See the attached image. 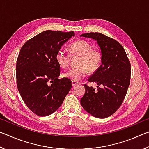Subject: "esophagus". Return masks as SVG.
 <instances>
[{
  "label": "esophagus",
  "mask_w": 149,
  "mask_h": 149,
  "mask_svg": "<svg viewBox=\"0 0 149 149\" xmlns=\"http://www.w3.org/2000/svg\"><path fill=\"white\" fill-rule=\"evenodd\" d=\"M78 84H79V83L77 82V81H72V85L73 87H75V85H77Z\"/></svg>",
  "instance_id": "1"
}]
</instances>
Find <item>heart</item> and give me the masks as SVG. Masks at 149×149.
<instances>
[{
	"label": "heart",
	"mask_w": 149,
	"mask_h": 149,
	"mask_svg": "<svg viewBox=\"0 0 149 149\" xmlns=\"http://www.w3.org/2000/svg\"><path fill=\"white\" fill-rule=\"evenodd\" d=\"M70 53L79 55L77 68L68 70L64 76L74 81H79L85 77L89 71L95 72L99 69L102 62L101 52L97 49H93L92 45L85 40H77L70 45ZM70 54L64 49H60L56 54V60L60 67L65 68L68 66Z\"/></svg>",
	"instance_id": "heart-1"
}]
</instances>
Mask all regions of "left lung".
Here are the masks:
<instances>
[{"label":"left lung","instance_id":"left-lung-1","mask_svg":"<svg viewBox=\"0 0 149 149\" xmlns=\"http://www.w3.org/2000/svg\"><path fill=\"white\" fill-rule=\"evenodd\" d=\"M80 36L97 41L102 53L101 65L88 79L89 82L97 83V89L85 84V93L81 99V104L93 116L109 117L125 99L130 84V62L124 49L115 39L100 33Z\"/></svg>","mask_w":149,"mask_h":149}]
</instances>
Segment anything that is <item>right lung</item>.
Returning a JSON list of instances; mask_svg holds the SVG:
<instances>
[{"mask_svg":"<svg viewBox=\"0 0 149 149\" xmlns=\"http://www.w3.org/2000/svg\"><path fill=\"white\" fill-rule=\"evenodd\" d=\"M74 31L47 30L27 41L16 62L17 87L25 104L39 116H47L58 109L72 88V81L58 79V50Z\"/></svg>","mask_w":149,"mask_h":149,"instance_id":"obj_1","label":"right lung"}]
</instances>
